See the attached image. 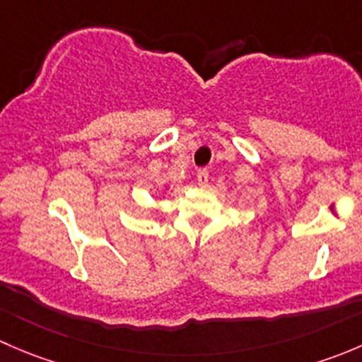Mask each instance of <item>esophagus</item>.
I'll use <instances>...</instances> for the list:
<instances>
[{
	"instance_id": "1",
	"label": "esophagus",
	"mask_w": 362,
	"mask_h": 362,
	"mask_svg": "<svg viewBox=\"0 0 362 362\" xmlns=\"http://www.w3.org/2000/svg\"><path fill=\"white\" fill-rule=\"evenodd\" d=\"M208 178H210V175H208V170H199L198 175H196V180H198V184L202 185V187H206L208 185Z\"/></svg>"
}]
</instances>
